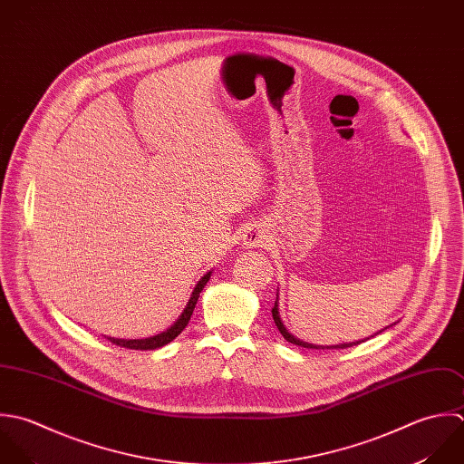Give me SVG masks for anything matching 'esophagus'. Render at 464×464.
<instances>
[{
    "mask_svg": "<svg viewBox=\"0 0 464 464\" xmlns=\"http://www.w3.org/2000/svg\"><path fill=\"white\" fill-rule=\"evenodd\" d=\"M266 241L265 230L259 227H250L245 234H243V245L245 248H257Z\"/></svg>",
    "mask_w": 464,
    "mask_h": 464,
    "instance_id": "34e87169",
    "label": "esophagus"
}]
</instances>
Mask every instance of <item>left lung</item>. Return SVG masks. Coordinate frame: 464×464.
Instances as JSON below:
<instances>
[{"mask_svg": "<svg viewBox=\"0 0 464 464\" xmlns=\"http://www.w3.org/2000/svg\"><path fill=\"white\" fill-rule=\"evenodd\" d=\"M272 316H274V322H276V325H277V329L281 331V334L288 340V342H292V343H295V345H301V347H306V349H345V347H351V345H358V343H362V342H365V340H369V338H363V340H356V342H349V343H336V345H316V343H308V342H303V340H299V338H295L286 327H285V324H283V320H281V313H279V295H277V301H276V306L272 308ZM387 329V327H385ZM383 331V329H382ZM382 331H378V333H382ZM378 333H374V334H378Z\"/></svg>", "mask_w": 464, "mask_h": 464, "instance_id": "1", "label": "left lung"}]
</instances>
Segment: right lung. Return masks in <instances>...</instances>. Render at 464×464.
<instances>
[{"instance_id":"add662e5","label":"right lung","mask_w":464,"mask_h":464,"mask_svg":"<svg viewBox=\"0 0 464 464\" xmlns=\"http://www.w3.org/2000/svg\"><path fill=\"white\" fill-rule=\"evenodd\" d=\"M210 274L212 272H207L199 281H198V285H196V288L192 290V295H190V299H188V303H187V306L183 309V313L179 314V318L167 329V331H163V333H158L155 336H150V338H137V340H124V338H113V336H108V340L111 342V343H115V345H121V347H128V349H140V351H151V349H158V347H163V345H167L169 342H172L183 329H185V325L188 324V320H190V314H192V311L196 308V303H198V297H199V294H201V290L205 288V285L208 283V279H210Z\"/></svg>"}]
</instances>
